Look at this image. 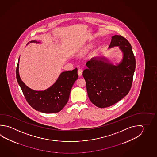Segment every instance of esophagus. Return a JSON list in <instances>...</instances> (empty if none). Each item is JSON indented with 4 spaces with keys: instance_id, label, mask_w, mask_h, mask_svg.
Returning a JSON list of instances; mask_svg holds the SVG:
<instances>
[{
    "instance_id": "esophagus-1",
    "label": "esophagus",
    "mask_w": 157,
    "mask_h": 157,
    "mask_svg": "<svg viewBox=\"0 0 157 157\" xmlns=\"http://www.w3.org/2000/svg\"><path fill=\"white\" fill-rule=\"evenodd\" d=\"M82 69H81V68H79V69L78 70V76H82Z\"/></svg>"
}]
</instances>
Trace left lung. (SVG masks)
I'll use <instances>...</instances> for the list:
<instances>
[{
	"label": "left lung",
	"instance_id": "8db88e82",
	"mask_svg": "<svg viewBox=\"0 0 157 157\" xmlns=\"http://www.w3.org/2000/svg\"><path fill=\"white\" fill-rule=\"evenodd\" d=\"M115 46H118L123 53L122 61L119 65L105 62L103 57H94L87 62V68L83 71L89 98L99 108L113 105L131 89L136 68L131 45L125 37L115 35L109 48Z\"/></svg>",
	"mask_w": 157,
	"mask_h": 157
}]
</instances>
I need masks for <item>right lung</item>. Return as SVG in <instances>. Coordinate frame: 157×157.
<instances>
[{
	"label": "right lung",
	"mask_w": 157,
	"mask_h": 157,
	"mask_svg": "<svg viewBox=\"0 0 157 157\" xmlns=\"http://www.w3.org/2000/svg\"><path fill=\"white\" fill-rule=\"evenodd\" d=\"M30 43L39 42L33 40ZM19 59L16 69L17 82L26 101L32 108L45 113H57L63 109L68 102L72 87L78 76L77 68L63 72L50 88L37 91L29 88L21 80L19 74Z\"/></svg>",
	"instance_id": "obj_1"
}]
</instances>
